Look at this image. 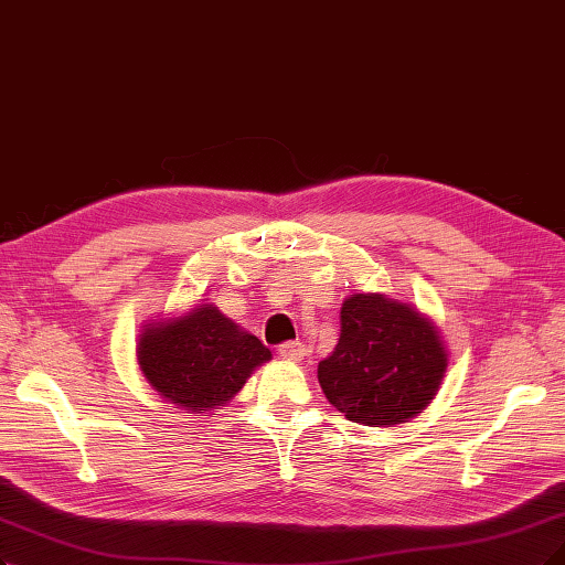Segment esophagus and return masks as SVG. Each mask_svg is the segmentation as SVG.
Returning a JSON list of instances; mask_svg holds the SVG:
<instances>
[{
	"instance_id": "obj_1",
	"label": "esophagus",
	"mask_w": 565,
	"mask_h": 565,
	"mask_svg": "<svg viewBox=\"0 0 565 565\" xmlns=\"http://www.w3.org/2000/svg\"><path fill=\"white\" fill-rule=\"evenodd\" d=\"M279 356L286 361H302L307 356V347L302 342H284L279 344Z\"/></svg>"
}]
</instances>
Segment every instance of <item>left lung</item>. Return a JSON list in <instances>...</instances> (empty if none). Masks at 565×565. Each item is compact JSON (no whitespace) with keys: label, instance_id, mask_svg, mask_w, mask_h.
<instances>
[{"label":"left lung","instance_id":"8db88e82","mask_svg":"<svg viewBox=\"0 0 565 565\" xmlns=\"http://www.w3.org/2000/svg\"><path fill=\"white\" fill-rule=\"evenodd\" d=\"M445 370L440 335L419 311L380 294H356L342 305L340 340L319 363V384L349 422L395 426L433 401Z\"/></svg>","mask_w":565,"mask_h":565}]
</instances>
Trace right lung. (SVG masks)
Here are the masks:
<instances>
[{
  "label": "right lung",
  "instance_id": "1",
  "mask_svg": "<svg viewBox=\"0 0 565 565\" xmlns=\"http://www.w3.org/2000/svg\"><path fill=\"white\" fill-rule=\"evenodd\" d=\"M271 359L269 349L214 305L146 328L139 342V365L149 384L181 409L202 414L225 405L256 365Z\"/></svg>",
  "mask_w": 565,
  "mask_h": 565
}]
</instances>
